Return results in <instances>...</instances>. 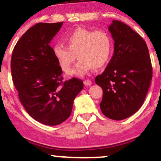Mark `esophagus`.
I'll use <instances>...</instances> for the list:
<instances>
[{
    "instance_id": "1",
    "label": "esophagus",
    "mask_w": 161,
    "mask_h": 161,
    "mask_svg": "<svg viewBox=\"0 0 161 161\" xmlns=\"http://www.w3.org/2000/svg\"><path fill=\"white\" fill-rule=\"evenodd\" d=\"M84 85H86V86H90V85L92 84V81L90 80H85L84 81Z\"/></svg>"
}]
</instances>
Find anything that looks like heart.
I'll use <instances>...</instances> for the list:
<instances>
[{
    "instance_id": "b5f03b06",
    "label": "heart",
    "mask_w": 161,
    "mask_h": 161,
    "mask_svg": "<svg viewBox=\"0 0 161 161\" xmlns=\"http://www.w3.org/2000/svg\"><path fill=\"white\" fill-rule=\"evenodd\" d=\"M66 45L58 43L53 47V54L64 71H69L77 56L80 61L69 75L82 76L92 68H102L110 58L113 48L111 35L104 30L77 28L65 37Z\"/></svg>"
}]
</instances>
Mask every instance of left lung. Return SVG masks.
<instances>
[{
	"instance_id": "obj_1",
	"label": "left lung",
	"mask_w": 161,
	"mask_h": 161,
	"mask_svg": "<svg viewBox=\"0 0 161 161\" xmlns=\"http://www.w3.org/2000/svg\"><path fill=\"white\" fill-rule=\"evenodd\" d=\"M108 30L114 41V54L95 81L103 90L102 112L120 120L142 105L152 81V66L146 43L130 26L113 20Z\"/></svg>"
}]
</instances>
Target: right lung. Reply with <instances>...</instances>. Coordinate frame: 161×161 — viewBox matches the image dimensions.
<instances>
[{
    "label": "right lung",
    "mask_w": 161,
    "mask_h": 161,
    "mask_svg": "<svg viewBox=\"0 0 161 161\" xmlns=\"http://www.w3.org/2000/svg\"><path fill=\"white\" fill-rule=\"evenodd\" d=\"M63 22L37 23L13 49L11 72L19 98L28 114L41 124L56 126L69 118L74 100L84 88L82 80L62 81V71L50 41Z\"/></svg>",
    "instance_id": "right-lung-1"
}]
</instances>
